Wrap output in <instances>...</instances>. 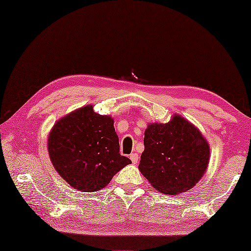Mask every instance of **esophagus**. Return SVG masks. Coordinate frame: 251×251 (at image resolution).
I'll use <instances>...</instances> for the list:
<instances>
[{
	"mask_svg": "<svg viewBox=\"0 0 251 251\" xmlns=\"http://www.w3.org/2000/svg\"><path fill=\"white\" fill-rule=\"evenodd\" d=\"M130 159H131V161H132V163H138V161H139L138 153H131Z\"/></svg>",
	"mask_w": 251,
	"mask_h": 251,
	"instance_id": "1",
	"label": "esophagus"
}]
</instances>
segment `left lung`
<instances>
[{
	"instance_id": "left-lung-1",
	"label": "left lung",
	"mask_w": 251,
	"mask_h": 251,
	"mask_svg": "<svg viewBox=\"0 0 251 251\" xmlns=\"http://www.w3.org/2000/svg\"><path fill=\"white\" fill-rule=\"evenodd\" d=\"M139 170L155 190L166 195L186 192L202 178L210 148L198 128L179 114L168 123H150Z\"/></svg>"
}]
</instances>
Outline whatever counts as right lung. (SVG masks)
I'll list each match as a JSON object with an SVG mask.
<instances>
[{
    "mask_svg": "<svg viewBox=\"0 0 251 251\" xmlns=\"http://www.w3.org/2000/svg\"><path fill=\"white\" fill-rule=\"evenodd\" d=\"M113 119L82 106L61 118L48 139L51 162L70 186L82 192L103 189L131 160L120 154Z\"/></svg>",
    "mask_w": 251,
    "mask_h": 251,
    "instance_id": "right-lung-1",
    "label": "right lung"
}]
</instances>
